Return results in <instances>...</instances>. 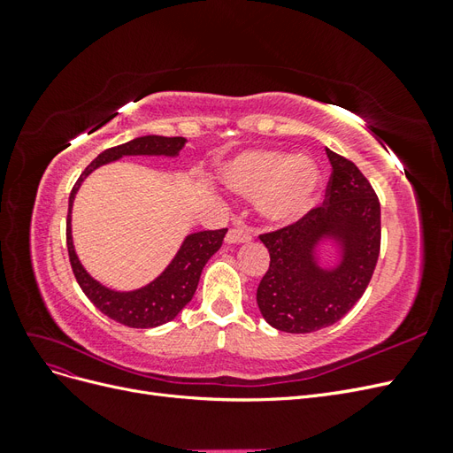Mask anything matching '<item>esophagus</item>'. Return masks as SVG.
<instances>
[{
	"label": "esophagus",
	"mask_w": 453,
	"mask_h": 453,
	"mask_svg": "<svg viewBox=\"0 0 453 453\" xmlns=\"http://www.w3.org/2000/svg\"><path fill=\"white\" fill-rule=\"evenodd\" d=\"M251 238H253V234L250 228L234 226L226 232L225 240H226V243H248V242H251Z\"/></svg>",
	"instance_id": "obj_1"
}]
</instances>
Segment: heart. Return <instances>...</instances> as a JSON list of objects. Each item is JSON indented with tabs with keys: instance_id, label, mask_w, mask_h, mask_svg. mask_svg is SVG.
I'll return each mask as SVG.
<instances>
[{
	"instance_id": "b5f03b06",
	"label": "heart",
	"mask_w": 453,
	"mask_h": 453,
	"mask_svg": "<svg viewBox=\"0 0 453 453\" xmlns=\"http://www.w3.org/2000/svg\"><path fill=\"white\" fill-rule=\"evenodd\" d=\"M223 181L243 198H258V211L268 223L289 226L318 203L323 177L315 160L306 155L251 149L226 164Z\"/></svg>"
}]
</instances>
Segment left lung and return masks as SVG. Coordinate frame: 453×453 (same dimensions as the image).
I'll list each match as a JSON object with an SVG mask.
<instances>
[{"instance_id": "8db88e82", "label": "left lung", "mask_w": 453, "mask_h": 453, "mask_svg": "<svg viewBox=\"0 0 453 453\" xmlns=\"http://www.w3.org/2000/svg\"><path fill=\"white\" fill-rule=\"evenodd\" d=\"M331 160L325 200L298 223L260 234L270 266L257 289L266 323L306 334L331 326L355 306L372 278L381 240L380 200L355 164L326 149ZM334 239L341 260L323 269L314 250Z\"/></svg>"}]
</instances>
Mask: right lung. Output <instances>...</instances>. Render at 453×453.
Masks as SVG:
<instances>
[{
    "instance_id": "right-lung-1",
    "label": "right lung",
    "mask_w": 453,
    "mask_h": 453,
    "mask_svg": "<svg viewBox=\"0 0 453 453\" xmlns=\"http://www.w3.org/2000/svg\"><path fill=\"white\" fill-rule=\"evenodd\" d=\"M185 138H164V135H143L135 138L128 143H122L111 149H105L102 155L96 157L85 172L81 173L77 183L72 188L70 195V210H67V223H65V242L67 253H70L72 270L81 289L88 296L90 303L98 308L107 318L115 319L120 325L132 328H153L172 321L193 298L200 273L208 263L210 257L219 251L226 234V228L219 230H202L188 234L181 243L180 251L173 257L168 268L160 276L150 281L149 285L135 291H113L107 289L105 285L96 281L90 273L81 265V260L75 253L73 240H72V205L75 200L77 190L85 177L92 173L102 164L119 160L122 157L134 155H157V157H177L183 149Z\"/></svg>"
}]
</instances>
